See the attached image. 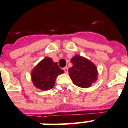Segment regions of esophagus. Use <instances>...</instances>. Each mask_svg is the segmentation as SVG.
Returning <instances> with one entry per match:
<instances>
[{"mask_svg": "<svg viewBox=\"0 0 128 128\" xmlns=\"http://www.w3.org/2000/svg\"><path fill=\"white\" fill-rule=\"evenodd\" d=\"M64 71L65 73H68V67H64Z\"/></svg>", "mask_w": 128, "mask_h": 128, "instance_id": "34e87169", "label": "esophagus"}]
</instances>
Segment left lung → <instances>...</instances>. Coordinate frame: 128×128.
Segmentation results:
<instances>
[{"label": "left lung", "instance_id": "obj_1", "mask_svg": "<svg viewBox=\"0 0 128 128\" xmlns=\"http://www.w3.org/2000/svg\"><path fill=\"white\" fill-rule=\"evenodd\" d=\"M70 61L72 66L68 69V72L74 84L80 88L90 87L98 76L95 65L80 56H75Z\"/></svg>", "mask_w": 128, "mask_h": 128}]
</instances>
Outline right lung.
Here are the masks:
<instances>
[{
	"mask_svg": "<svg viewBox=\"0 0 128 128\" xmlns=\"http://www.w3.org/2000/svg\"><path fill=\"white\" fill-rule=\"evenodd\" d=\"M63 72L57 62H54L52 58H45L34 68L31 77L35 87L46 91L54 88L57 76Z\"/></svg>",
	"mask_w": 128,
	"mask_h": 128,
	"instance_id": "right-lung-1",
	"label": "right lung"
}]
</instances>
